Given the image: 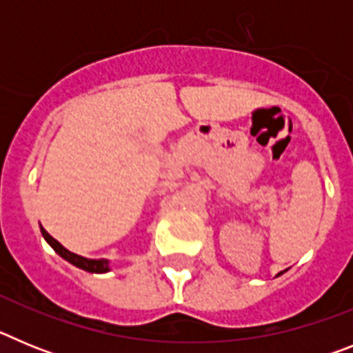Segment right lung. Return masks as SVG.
I'll use <instances>...</instances> for the list:
<instances>
[{
  "label": "right lung",
  "mask_w": 353,
  "mask_h": 353,
  "mask_svg": "<svg viewBox=\"0 0 353 353\" xmlns=\"http://www.w3.org/2000/svg\"><path fill=\"white\" fill-rule=\"evenodd\" d=\"M42 235H43V239L48 240L49 244H51V248L54 249V251L58 252L61 258H65V260L70 261V263L76 265V267H79V269L88 270V272H108V270H109L108 260H88V258L79 256V254H76V252H70L68 249H65L63 245L58 242V240L52 239V236L49 235V233L46 232L43 228H42Z\"/></svg>",
  "instance_id": "1"
}]
</instances>
